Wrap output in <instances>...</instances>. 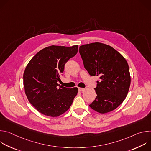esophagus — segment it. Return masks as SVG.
Listing matches in <instances>:
<instances>
[{
	"label": "esophagus",
	"instance_id": "1",
	"mask_svg": "<svg viewBox=\"0 0 151 151\" xmlns=\"http://www.w3.org/2000/svg\"><path fill=\"white\" fill-rule=\"evenodd\" d=\"M78 90L79 91H83L85 90V88H78Z\"/></svg>",
	"mask_w": 151,
	"mask_h": 151
}]
</instances>
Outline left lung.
Masks as SVG:
<instances>
[{"label": "left lung", "mask_w": 151, "mask_h": 151, "mask_svg": "<svg viewBox=\"0 0 151 151\" xmlns=\"http://www.w3.org/2000/svg\"><path fill=\"white\" fill-rule=\"evenodd\" d=\"M79 52L90 75L99 76L97 96L89 106L100 114L115 110L126 98L131 83L125 58L112 47L100 42L81 45Z\"/></svg>", "instance_id": "left-lung-1"}]
</instances>
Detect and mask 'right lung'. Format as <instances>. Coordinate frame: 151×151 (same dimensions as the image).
<instances>
[{
    "mask_svg": "<svg viewBox=\"0 0 151 151\" xmlns=\"http://www.w3.org/2000/svg\"><path fill=\"white\" fill-rule=\"evenodd\" d=\"M71 47L51 45L39 51L29 62L23 74V84L29 102L42 114L51 117L65 113L78 94L76 87L58 84L66 63L78 52Z\"/></svg>",
    "mask_w": 151,
    "mask_h": 151,
    "instance_id": "right-lung-1",
    "label": "right lung"
}]
</instances>
